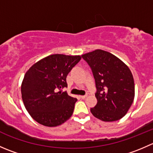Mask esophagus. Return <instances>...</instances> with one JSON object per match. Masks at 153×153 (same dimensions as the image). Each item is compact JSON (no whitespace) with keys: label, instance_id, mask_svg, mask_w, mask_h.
Instances as JSON below:
<instances>
[{"label":"esophagus","instance_id":"obj_1","mask_svg":"<svg viewBox=\"0 0 153 153\" xmlns=\"http://www.w3.org/2000/svg\"><path fill=\"white\" fill-rule=\"evenodd\" d=\"M86 97H87V94H86V95H81V98H82V99H85Z\"/></svg>","mask_w":153,"mask_h":153}]
</instances>
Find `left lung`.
<instances>
[{
    "mask_svg": "<svg viewBox=\"0 0 153 153\" xmlns=\"http://www.w3.org/2000/svg\"><path fill=\"white\" fill-rule=\"evenodd\" d=\"M93 74L98 103L90 111L103 121H115L126 115L133 102L135 84L129 67L101 49L81 55Z\"/></svg>",
    "mask_w": 153,
    "mask_h": 153,
    "instance_id": "obj_1",
    "label": "left lung"
}]
</instances>
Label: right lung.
<instances>
[{
    "label": "right lung",
    "mask_w": 153,
    "mask_h": 153,
    "mask_svg": "<svg viewBox=\"0 0 153 153\" xmlns=\"http://www.w3.org/2000/svg\"><path fill=\"white\" fill-rule=\"evenodd\" d=\"M81 59L79 55L55 54L39 61L27 71L21 95L35 121L44 126H56L72 116L78 100L62 89L67 87V75Z\"/></svg>",
    "instance_id": "1"
}]
</instances>
